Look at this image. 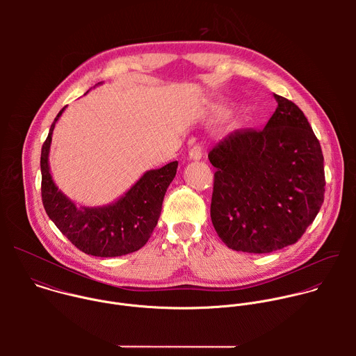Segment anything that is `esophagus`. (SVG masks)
Instances as JSON below:
<instances>
[{
	"instance_id": "34e87169",
	"label": "esophagus",
	"mask_w": 356,
	"mask_h": 356,
	"mask_svg": "<svg viewBox=\"0 0 356 356\" xmlns=\"http://www.w3.org/2000/svg\"><path fill=\"white\" fill-rule=\"evenodd\" d=\"M188 158L190 161H200L202 158V147L200 145H194L188 150Z\"/></svg>"
}]
</instances>
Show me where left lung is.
Returning a JSON list of instances; mask_svg holds the SVG:
<instances>
[{"instance_id":"8db88e82","label":"left lung","mask_w":356,"mask_h":356,"mask_svg":"<svg viewBox=\"0 0 356 356\" xmlns=\"http://www.w3.org/2000/svg\"><path fill=\"white\" fill-rule=\"evenodd\" d=\"M262 129H238L209 154L217 172L211 221L234 250L269 253L296 243L324 201V156L307 118L273 94Z\"/></svg>"}]
</instances>
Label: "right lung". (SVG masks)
I'll return each mask as SVG.
<instances>
[{"mask_svg":"<svg viewBox=\"0 0 356 356\" xmlns=\"http://www.w3.org/2000/svg\"><path fill=\"white\" fill-rule=\"evenodd\" d=\"M65 110L66 107L59 111L50 125L40 154L42 201L46 214L60 232L87 255L99 258L128 255L140 249L154 232L161 217L163 197L176 176L179 163L170 162L161 169L145 172L124 195L111 204L79 207L59 190L49 168L52 134Z\"/></svg>","mask_w":356,"mask_h":356,"instance_id":"1","label":"right lung"}]
</instances>
